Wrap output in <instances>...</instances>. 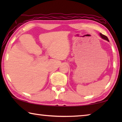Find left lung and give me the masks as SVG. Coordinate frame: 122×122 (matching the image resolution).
Instances as JSON below:
<instances>
[{
  "label": "left lung",
  "instance_id": "obj_1",
  "mask_svg": "<svg viewBox=\"0 0 122 122\" xmlns=\"http://www.w3.org/2000/svg\"><path fill=\"white\" fill-rule=\"evenodd\" d=\"M100 36H101V37H102V39H104V40H107L108 41H109V39H108V37H107V36H104V35L102 34V33H100Z\"/></svg>",
  "mask_w": 122,
  "mask_h": 122
}]
</instances>
